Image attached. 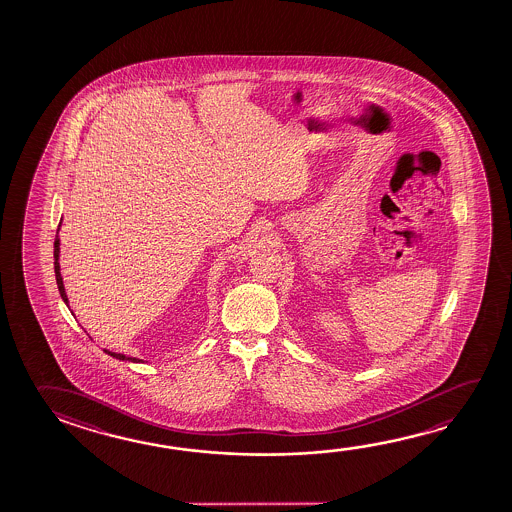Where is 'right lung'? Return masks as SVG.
Wrapping results in <instances>:
<instances>
[{
	"label": "right lung",
	"mask_w": 512,
	"mask_h": 512,
	"mask_svg": "<svg viewBox=\"0 0 512 512\" xmlns=\"http://www.w3.org/2000/svg\"><path fill=\"white\" fill-rule=\"evenodd\" d=\"M60 230V228H59ZM59 230H57V237H55V250H53V257H55V278H57V285H59V293L62 296V300L69 307L68 294H66V289H64V282H62V275H60V239H59ZM105 353H109L110 357H114V359H119V361H128V362H143L141 359H135V357H126L123 353L109 352V350H103Z\"/></svg>",
	"instance_id": "right-lung-1"
}]
</instances>
